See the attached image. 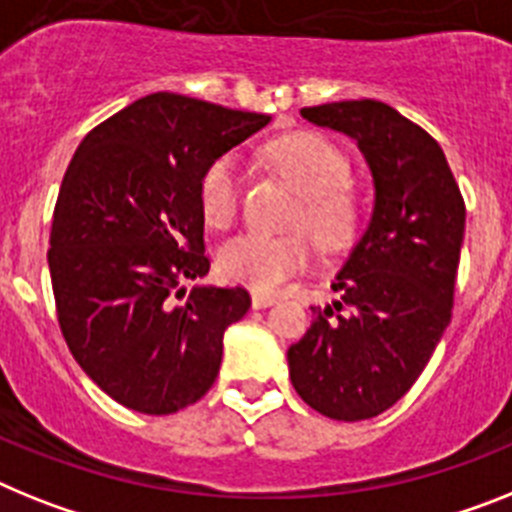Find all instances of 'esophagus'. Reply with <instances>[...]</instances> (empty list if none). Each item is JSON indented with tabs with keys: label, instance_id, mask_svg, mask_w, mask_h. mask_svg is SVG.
I'll use <instances>...</instances> for the list:
<instances>
[{
	"label": "esophagus",
	"instance_id": "esophagus-1",
	"mask_svg": "<svg viewBox=\"0 0 512 512\" xmlns=\"http://www.w3.org/2000/svg\"><path fill=\"white\" fill-rule=\"evenodd\" d=\"M251 303H253V308H266V305L277 303V295H269V292L253 290L251 292Z\"/></svg>",
	"mask_w": 512,
	"mask_h": 512
}]
</instances>
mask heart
<instances>
[{
    "label": "heart",
    "instance_id": "obj_1",
    "mask_svg": "<svg viewBox=\"0 0 512 512\" xmlns=\"http://www.w3.org/2000/svg\"><path fill=\"white\" fill-rule=\"evenodd\" d=\"M269 157L300 204L292 222L305 227L318 246H344L360 225V202L349 189V163L344 152L321 134L295 131L269 144ZM240 181L238 160L220 155L204 168L199 181V209L209 227L227 230L238 217ZM310 259L305 233H246L230 240L220 253V269L227 279L256 290H279Z\"/></svg>",
    "mask_w": 512,
    "mask_h": 512
}]
</instances>
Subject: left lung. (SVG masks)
Returning <instances> with one entry per match:
<instances>
[{"label":"left lung","mask_w":512,"mask_h":512,"mask_svg":"<svg viewBox=\"0 0 512 512\" xmlns=\"http://www.w3.org/2000/svg\"><path fill=\"white\" fill-rule=\"evenodd\" d=\"M352 137L373 173L368 230L336 274L339 292L287 349L300 399L339 422L378 417L414 386L451 323L466 204L440 144L381 100L300 111Z\"/></svg>","instance_id":"1"}]
</instances>
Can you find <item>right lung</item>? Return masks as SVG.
<instances>
[{"label":"right lung","mask_w":512,"mask_h":512,"mask_svg":"<svg viewBox=\"0 0 512 512\" xmlns=\"http://www.w3.org/2000/svg\"><path fill=\"white\" fill-rule=\"evenodd\" d=\"M269 124L176 93L134 100L80 142L61 181L48 272L74 360L113 401L173 414L220 373L222 334L251 308L209 272L199 181Z\"/></svg>","instance_id":"1"}]
</instances>
